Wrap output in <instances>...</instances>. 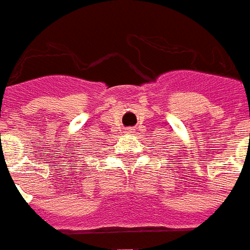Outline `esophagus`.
I'll list each match as a JSON object with an SVG mask.
<instances>
[{
	"label": "esophagus",
	"instance_id": "esophagus-1",
	"mask_svg": "<svg viewBox=\"0 0 250 250\" xmlns=\"http://www.w3.org/2000/svg\"><path fill=\"white\" fill-rule=\"evenodd\" d=\"M126 131H127V133H130V131H131V129H127Z\"/></svg>",
	"mask_w": 250,
	"mask_h": 250
}]
</instances>
